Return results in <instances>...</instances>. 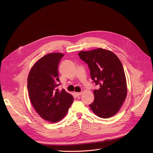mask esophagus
Returning <instances> with one entry per match:
<instances>
[{"label": "esophagus", "instance_id": "1", "mask_svg": "<svg viewBox=\"0 0 153 153\" xmlns=\"http://www.w3.org/2000/svg\"><path fill=\"white\" fill-rule=\"evenodd\" d=\"M75 93L76 97H79V95H80V94H82V92H75Z\"/></svg>", "mask_w": 153, "mask_h": 153}]
</instances>
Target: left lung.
Instances as JSON below:
<instances>
[{
    "mask_svg": "<svg viewBox=\"0 0 153 153\" xmlns=\"http://www.w3.org/2000/svg\"><path fill=\"white\" fill-rule=\"evenodd\" d=\"M90 70V76L100 88L93 91L94 100L90 105L93 113L108 118L118 112L127 95L126 79L122 63L111 51L97 48L78 53Z\"/></svg>",
    "mask_w": 153,
    "mask_h": 153,
    "instance_id": "left-lung-1",
    "label": "left lung"
}]
</instances>
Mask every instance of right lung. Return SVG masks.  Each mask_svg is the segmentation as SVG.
<instances>
[{
	"label": "right lung",
	"instance_id": "1",
	"mask_svg": "<svg viewBox=\"0 0 153 153\" xmlns=\"http://www.w3.org/2000/svg\"><path fill=\"white\" fill-rule=\"evenodd\" d=\"M63 56L61 53L45 55L34 64L28 76L27 88L33 108L43 119L52 123L60 121L74 101L70 94L58 89V68Z\"/></svg>",
	"mask_w": 153,
	"mask_h": 153
}]
</instances>
